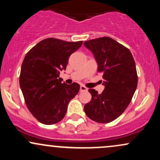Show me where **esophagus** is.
<instances>
[{
    "instance_id": "34e87169",
    "label": "esophagus",
    "mask_w": 160,
    "mask_h": 160,
    "mask_svg": "<svg viewBox=\"0 0 160 160\" xmlns=\"http://www.w3.org/2000/svg\"><path fill=\"white\" fill-rule=\"evenodd\" d=\"M80 92H86V91L88 90V89L86 87V86L81 85V86H80Z\"/></svg>"
}]
</instances>
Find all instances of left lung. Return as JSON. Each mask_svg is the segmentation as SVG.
Masks as SVG:
<instances>
[{
	"label": "left lung",
	"instance_id": "left-lung-1",
	"mask_svg": "<svg viewBox=\"0 0 160 160\" xmlns=\"http://www.w3.org/2000/svg\"><path fill=\"white\" fill-rule=\"evenodd\" d=\"M98 64V71L103 73L104 89L98 94L89 92L92 99L84 106L89 119L108 123L123 113L131 102L138 85L135 60L129 49L108 37L84 42Z\"/></svg>",
	"mask_w": 160,
	"mask_h": 160
}]
</instances>
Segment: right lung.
Returning <instances> with one entry per match:
<instances>
[{
	"label": "right lung",
	"mask_w": 160,
	"mask_h": 160,
	"mask_svg": "<svg viewBox=\"0 0 160 160\" xmlns=\"http://www.w3.org/2000/svg\"><path fill=\"white\" fill-rule=\"evenodd\" d=\"M82 41L67 42L56 38L40 41L25 55L19 85L29 111L41 123L52 125L65 117L68 104L80 90V85H68L59 78L69 56Z\"/></svg>",
	"instance_id": "add662e5"
}]
</instances>
